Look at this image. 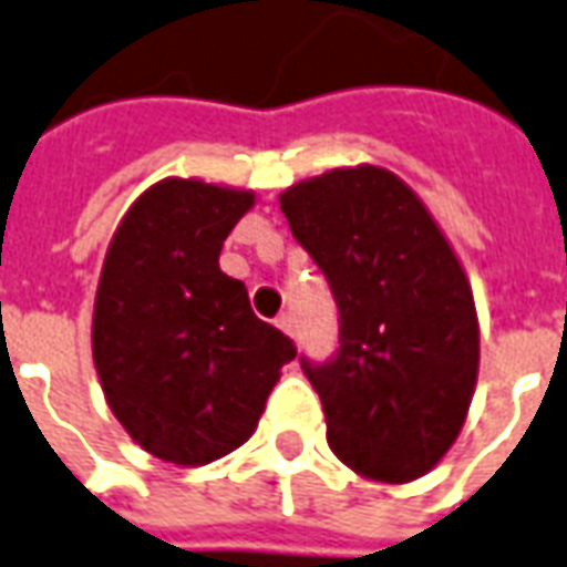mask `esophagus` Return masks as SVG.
I'll return each instance as SVG.
<instances>
[{"mask_svg":"<svg viewBox=\"0 0 567 567\" xmlns=\"http://www.w3.org/2000/svg\"><path fill=\"white\" fill-rule=\"evenodd\" d=\"M276 327H279L282 333H288V337H295V318L288 316V312H282V316L276 318Z\"/></svg>","mask_w":567,"mask_h":567,"instance_id":"34e87169","label":"esophagus"}]
</instances>
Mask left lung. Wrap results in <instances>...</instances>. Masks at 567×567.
<instances>
[{
    "mask_svg": "<svg viewBox=\"0 0 567 567\" xmlns=\"http://www.w3.org/2000/svg\"><path fill=\"white\" fill-rule=\"evenodd\" d=\"M279 207L339 306L337 358L303 360L330 451L384 484L426 475L463 430L481 363L454 246L414 188L379 165L300 179Z\"/></svg>",
    "mask_w": 567,
    "mask_h": 567,
    "instance_id": "8db88e82",
    "label": "left lung"
}]
</instances>
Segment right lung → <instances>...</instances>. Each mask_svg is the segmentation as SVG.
I'll return each instance as SVG.
<instances>
[{
    "mask_svg": "<svg viewBox=\"0 0 567 567\" xmlns=\"http://www.w3.org/2000/svg\"><path fill=\"white\" fill-rule=\"evenodd\" d=\"M251 188L158 179L125 209L92 306L104 400L146 454L195 468L237 451L297 348L251 312L219 251Z\"/></svg>",
    "mask_w": 567,
    "mask_h": 567,
    "instance_id": "right-lung-1",
    "label": "right lung"
}]
</instances>
